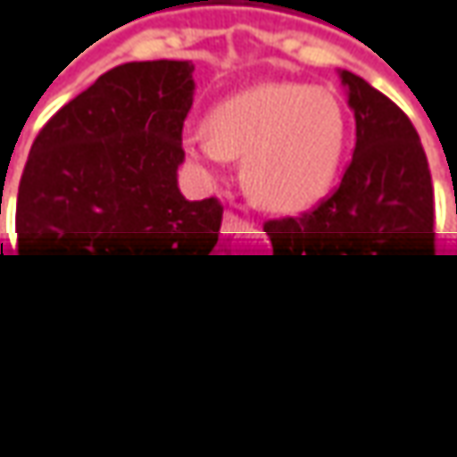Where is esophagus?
I'll return each mask as SVG.
<instances>
[{
  "mask_svg": "<svg viewBox=\"0 0 457 457\" xmlns=\"http://www.w3.org/2000/svg\"><path fill=\"white\" fill-rule=\"evenodd\" d=\"M250 222L243 220L237 212H225V220H222V232L225 235H232V232H240V229H248Z\"/></svg>",
  "mask_w": 457,
  "mask_h": 457,
  "instance_id": "obj_1",
  "label": "esophagus"
}]
</instances>
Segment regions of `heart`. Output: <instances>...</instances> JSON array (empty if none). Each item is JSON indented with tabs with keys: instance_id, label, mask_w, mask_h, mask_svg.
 Wrapping results in <instances>:
<instances>
[{
	"instance_id": "1",
	"label": "heart",
	"mask_w": 457,
	"mask_h": 457,
	"mask_svg": "<svg viewBox=\"0 0 457 457\" xmlns=\"http://www.w3.org/2000/svg\"><path fill=\"white\" fill-rule=\"evenodd\" d=\"M206 132H189L184 150L199 169L245 158L250 196L276 212H304L332 189L345 153V114L325 89L263 84L220 102Z\"/></svg>"
}]
</instances>
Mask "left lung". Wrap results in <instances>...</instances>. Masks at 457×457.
<instances>
[{"label": "left lung", "instance_id": "8db88e82", "mask_svg": "<svg viewBox=\"0 0 457 457\" xmlns=\"http://www.w3.org/2000/svg\"><path fill=\"white\" fill-rule=\"evenodd\" d=\"M340 79L355 112V150L340 187L302 217L263 225L273 248L270 302L276 317L291 337L309 345L328 340V325L337 324L335 319L340 322L350 303L359 309V317L361 303L364 312L373 309L370 303L381 307L386 294H394L390 284L396 287L402 280L395 281L396 272L404 273L401 263H417L435 253L432 176L417 129L361 76L340 71ZM340 298L348 299L347 307Z\"/></svg>", "mask_w": 457, "mask_h": 457}]
</instances>
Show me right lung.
Masks as SVG:
<instances>
[{
    "label": "right lung",
    "mask_w": 457,
    "mask_h": 457,
    "mask_svg": "<svg viewBox=\"0 0 457 457\" xmlns=\"http://www.w3.org/2000/svg\"><path fill=\"white\" fill-rule=\"evenodd\" d=\"M191 73L189 61L102 73L37 132L20 179L14 248L43 307L112 345L158 329L220 235L222 204L189 202L176 184Z\"/></svg>",
    "instance_id": "right-lung-1"
}]
</instances>
